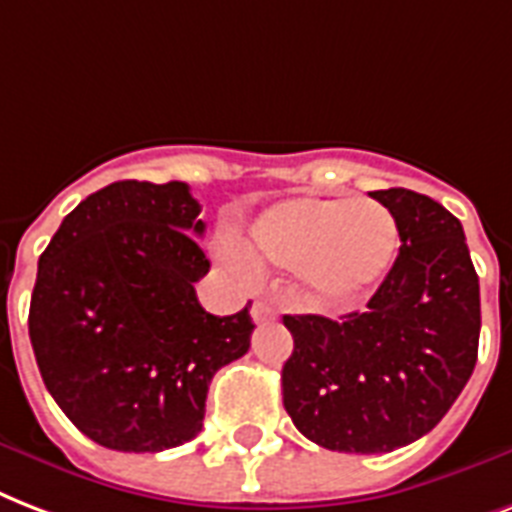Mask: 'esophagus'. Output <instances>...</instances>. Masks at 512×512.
Instances as JSON below:
<instances>
[{
	"mask_svg": "<svg viewBox=\"0 0 512 512\" xmlns=\"http://www.w3.org/2000/svg\"><path fill=\"white\" fill-rule=\"evenodd\" d=\"M251 318L256 320V323H267V320L275 318V307H272L267 299H256L251 307Z\"/></svg>",
	"mask_w": 512,
	"mask_h": 512,
	"instance_id": "obj_1",
	"label": "esophagus"
}]
</instances>
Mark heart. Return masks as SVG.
<instances>
[{
  "label": "heart",
  "instance_id": "heart-1",
  "mask_svg": "<svg viewBox=\"0 0 512 512\" xmlns=\"http://www.w3.org/2000/svg\"><path fill=\"white\" fill-rule=\"evenodd\" d=\"M400 229L387 205L352 197H288L259 211L245 229L256 264L299 269L320 304H350L382 283L395 264ZM224 259L237 256L224 248Z\"/></svg>",
  "mask_w": 512,
  "mask_h": 512
}]
</instances>
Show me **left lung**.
I'll return each mask as SVG.
<instances>
[{
  "label": "left lung",
  "instance_id": "8db88e82",
  "mask_svg": "<svg viewBox=\"0 0 512 512\" xmlns=\"http://www.w3.org/2000/svg\"><path fill=\"white\" fill-rule=\"evenodd\" d=\"M400 229V253L368 310L283 315L293 336L283 406L323 449L387 454L433 430L478 360L481 288L465 232L441 202L379 189Z\"/></svg>",
  "mask_w": 512,
  "mask_h": 512
}]
</instances>
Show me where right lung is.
<instances>
[{
    "label": "right lung",
    "instance_id": "right-lung-1",
    "mask_svg": "<svg viewBox=\"0 0 512 512\" xmlns=\"http://www.w3.org/2000/svg\"><path fill=\"white\" fill-rule=\"evenodd\" d=\"M200 202L184 181H117L39 256L29 336L47 392L90 441L162 451L202 430L208 384L251 347L248 307L202 310Z\"/></svg>",
    "mask_w": 512,
    "mask_h": 512
}]
</instances>
